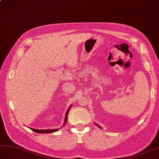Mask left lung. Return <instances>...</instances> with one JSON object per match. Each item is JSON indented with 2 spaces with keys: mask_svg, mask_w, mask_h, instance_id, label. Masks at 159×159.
<instances>
[{
  "mask_svg": "<svg viewBox=\"0 0 159 159\" xmlns=\"http://www.w3.org/2000/svg\"><path fill=\"white\" fill-rule=\"evenodd\" d=\"M99 127H101V126H99Z\"/></svg>",
  "mask_w": 159,
  "mask_h": 159,
  "instance_id": "left-lung-1",
  "label": "left lung"
}]
</instances>
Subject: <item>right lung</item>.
<instances>
[{"instance_id": "right-lung-1", "label": "right lung", "mask_w": 159, "mask_h": 159, "mask_svg": "<svg viewBox=\"0 0 159 159\" xmlns=\"http://www.w3.org/2000/svg\"><path fill=\"white\" fill-rule=\"evenodd\" d=\"M71 107H70V108ZM70 108L68 109V111H66V115H65V123H64V125H65V124L67 122V119H68V115H69V109ZM32 130L34 131V132H36V133H54V132H56V131H57L58 129H47V130H39V129H32V128H30Z\"/></svg>"}]
</instances>
